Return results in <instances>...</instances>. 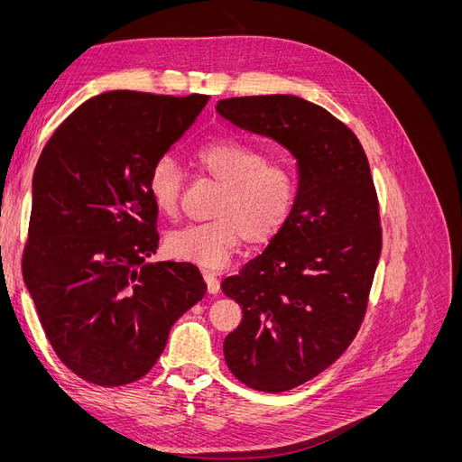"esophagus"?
Segmentation results:
<instances>
[{
    "instance_id": "esophagus-1",
    "label": "esophagus",
    "mask_w": 462,
    "mask_h": 462,
    "mask_svg": "<svg viewBox=\"0 0 462 462\" xmlns=\"http://www.w3.org/2000/svg\"><path fill=\"white\" fill-rule=\"evenodd\" d=\"M204 279H206V285H208L209 295H217V292H219V279L214 273H209V272L204 273Z\"/></svg>"
}]
</instances>
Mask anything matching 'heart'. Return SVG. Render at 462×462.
Masks as SVG:
<instances>
[{"mask_svg":"<svg viewBox=\"0 0 462 462\" xmlns=\"http://www.w3.org/2000/svg\"><path fill=\"white\" fill-rule=\"evenodd\" d=\"M190 158L202 175L221 187L212 209L216 219L171 231L165 236L167 254L204 270H219L245 239L250 245H265L282 233L299 192L291 167L268 162L262 150L231 138L204 143L194 148ZM146 190L162 216L179 214L183 173L173 158L153 162Z\"/></svg>","mask_w":462,"mask_h":462,"instance_id":"1","label":"heart"}]
</instances>
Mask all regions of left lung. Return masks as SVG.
I'll list each match as a JSON object with an SVG mask.
<instances>
[{"label": "left lung", "mask_w": 462, "mask_h": 462, "mask_svg": "<svg viewBox=\"0 0 462 462\" xmlns=\"http://www.w3.org/2000/svg\"><path fill=\"white\" fill-rule=\"evenodd\" d=\"M216 111L297 160L287 226L239 275L221 282L243 310L223 341L231 374L282 393L324 372L355 339L382 253L380 208L358 138L324 107L272 94L227 97Z\"/></svg>", "instance_id": "left-lung-1"}]
</instances>
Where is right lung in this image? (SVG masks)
I'll return each mask as SVG.
<instances>
[{"instance_id": "right-lung-1", "label": "right lung", "mask_w": 462, "mask_h": 462, "mask_svg": "<svg viewBox=\"0 0 462 462\" xmlns=\"http://www.w3.org/2000/svg\"><path fill=\"white\" fill-rule=\"evenodd\" d=\"M208 100L104 92L80 104L40 153L23 277L55 355L88 383L141 380L208 289L189 262H146L160 241L150 167Z\"/></svg>"}]
</instances>
